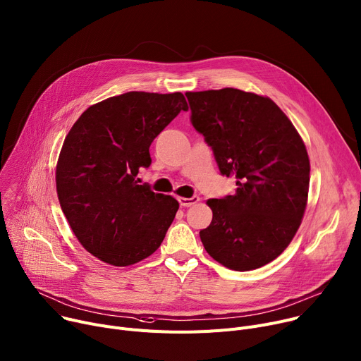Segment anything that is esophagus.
<instances>
[{"mask_svg":"<svg viewBox=\"0 0 361 361\" xmlns=\"http://www.w3.org/2000/svg\"><path fill=\"white\" fill-rule=\"evenodd\" d=\"M178 201H179L180 207L188 208V207L195 205V204L200 201V197H192V198H182V197H179V198H178Z\"/></svg>","mask_w":361,"mask_h":361,"instance_id":"obj_1","label":"esophagus"}]
</instances>
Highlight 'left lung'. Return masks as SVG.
<instances>
[{"label":"left lung","mask_w":361,"mask_h":361,"mask_svg":"<svg viewBox=\"0 0 361 361\" xmlns=\"http://www.w3.org/2000/svg\"><path fill=\"white\" fill-rule=\"evenodd\" d=\"M190 123L211 146L219 172L235 176L234 195L208 200V255L247 271L277 256L295 237L307 208L310 157L290 120L270 98L235 88L186 92Z\"/></svg>","instance_id":"1"}]
</instances>
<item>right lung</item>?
Segmentation results:
<instances>
[{
	"mask_svg": "<svg viewBox=\"0 0 361 361\" xmlns=\"http://www.w3.org/2000/svg\"><path fill=\"white\" fill-rule=\"evenodd\" d=\"M188 104L180 92L131 91L91 105L68 133L56 164V190L87 252L113 266L153 255L179 209L171 195L138 185L149 147Z\"/></svg>",
	"mask_w": 361,
	"mask_h": 361,
	"instance_id": "add662e5",
	"label": "right lung"
}]
</instances>
